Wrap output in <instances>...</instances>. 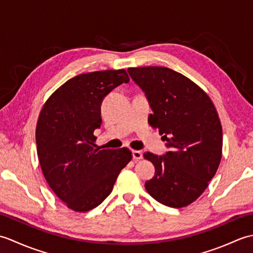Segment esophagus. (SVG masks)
Masks as SVG:
<instances>
[{"label": "esophagus", "mask_w": 253, "mask_h": 253, "mask_svg": "<svg viewBox=\"0 0 253 253\" xmlns=\"http://www.w3.org/2000/svg\"><path fill=\"white\" fill-rule=\"evenodd\" d=\"M132 158L135 161H139L142 159V152L141 151H132Z\"/></svg>", "instance_id": "1"}]
</instances>
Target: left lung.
<instances>
[{"mask_svg":"<svg viewBox=\"0 0 253 253\" xmlns=\"http://www.w3.org/2000/svg\"><path fill=\"white\" fill-rule=\"evenodd\" d=\"M146 94L169 151L144 153L155 173L146 181L149 195L170 208L196 201L215 175L222 159L223 132L215 106L204 91L184 75L159 66L128 68Z\"/></svg>","mask_w":253,"mask_h":253,"instance_id":"obj_1","label":"left lung"}]
</instances>
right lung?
I'll list each match as a JSON object with an SVG mask.
<instances>
[{"label":"right lung","instance_id":"right-lung-1","mask_svg":"<svg viewBox=\"0 0 253 253\" xmlns=\"http://www.w3.org/2000/svg\"><path fill=\"white\" fill-rule=\"evenodd\" d=\"M129 83L124 69L82 74L69 79L42 107L36 128L37 152L47 184L76 212L98 207L130 162L129 149H94L101 104L111 91Z\"/></svg>","mask_w":253,"mask_h":253}]
</instances>
